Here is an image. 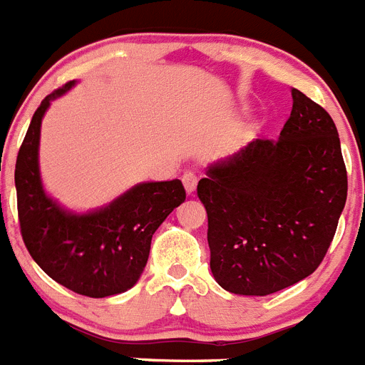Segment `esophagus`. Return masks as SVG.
<instances>
[{"label":"esophagus","instance_id":"1","mask_svg":"<svg viewBox=\"0 0 365 365\" xmlns=\"http://www.w3.org/2000/svg\"><path fill=\"white\" fill-rule=\"evenodd\" d=\"M182 182H183V187H185V191L189 192V195H192L196 189V183H198V176L189 170V173H185L182 176Z\"/></svg>","mask_w":365,"mask_h":365}]
</instances>
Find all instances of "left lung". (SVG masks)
<instances>
[{"label": "left lung", "instance_id": "left-lung-1", "mask_svg": "<svg viewBox=\"0 0 365 365\" xmlns=\"http://www.w3.org/2000/svg\"><path fill=\"white\" fill-rule=\"evenodd\" d=\"M292 101L279 139H255L198 182L211 272L231 294L268 296L309 277L347 200L334 121L296 88Z\"/></svg>", "mask_w": 365, "mask_h": 365}]
</instances>
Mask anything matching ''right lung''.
I'll return each mask as SVG.
<instances>
[{"label":"right lung","mask_w":365,"mask_h":365,"mask_svg":"<svg viewBox=\"0 0 365 365\" xmlns=\"http://www.w3.org/2000/svg\"><path fill=\"white\" fill-rule=\"evenodd\" d=\"M75 81L49 93L34 112L16 160L14 182L24 242L36 264L73 292L108 297L138 283L161 222L185 200L180 180L145 182L90 213H73L46 195L40 178V126L51 101Z\"/></svg>","instance_id":"add662e5"}]
</instances>
